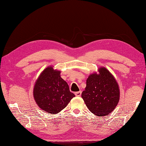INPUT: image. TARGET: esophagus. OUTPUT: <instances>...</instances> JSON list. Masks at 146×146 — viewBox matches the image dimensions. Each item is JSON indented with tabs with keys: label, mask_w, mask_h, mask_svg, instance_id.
<instances>
[{
	"label": "esophagus",
	"mask_w": 146,
	"mask_h": 146,
	"mask_svg": "<svg viewBox=\"0 0 146 146\" xmlns=\"http://www.w3.org/2000/svg\"><path fill=\"white\" fill-rule=\"evenodd\" d=\"M81 94H82V92L81 91L75 93V95H76V96H80Z\"/></svg>",
	"instance_id": "obj_1"
}]
</instances>
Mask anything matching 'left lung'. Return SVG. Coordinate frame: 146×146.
<instances>
[{
	"label": "left lung",
	"instance_id": "left-lung-1",
	"mask_svg": "<svg viewBox=\"0 0 146 146\" xmlns=\"http://www.w3.org/2000/svg\"><path fill=\"white\" fill-rule=\"evenodd\" d=\"M98 72L88 76L82 98L90 112L101 117L109 115L115 109L120 100V89L108 69L100 67Z\"/></svg>",
	"mask_w": 146,
	"mask_h": 146
}]
</instances>
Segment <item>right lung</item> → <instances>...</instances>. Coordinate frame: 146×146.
<instances>
[{
    "label": "right lung",
    "instance_id": "1",
    "mask_svg": "<svg viewBox=\"0 0 146 146\" xmlns=\"http://www.w3.org/2000/svg\"><path fill=\"white\" fill-rule=\"evenodd\" d=\"M60 74V70L54 69L53 66H48L39 75L35 82L34 100L38 107L47 113L60 112L75 96Z\"/></svg>",
    "mask_w": 146,
    "mask_h": 146
}]
</instances>
